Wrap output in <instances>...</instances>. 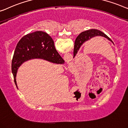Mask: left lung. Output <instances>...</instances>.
Masks as SVG:
<instances>
[{"label":"left lung","instance_id":"obj_1","mask_svg":"<svg viewBox=\"0 0 128 128\" xmlns=\"http://www.w3.org/2000/svg\"><path fill=\"white\" fill-rule=\"evenodd\" d=\"M98 36L106 38L107 39L110 40V42H112V43H113V42H112V40H111V38H109L106 34H105L104 33L101 32V31L97 30V29H90V30L84 31V32H81L80 34L77 37L74 43V48L73 51V57H74L76 55H77L80 48L81 47V46L82 45L83 43H84L85 42L88 41V40H90V38Z\"/></svg>","mask_w":128,"mask_h":128}]
</instances>
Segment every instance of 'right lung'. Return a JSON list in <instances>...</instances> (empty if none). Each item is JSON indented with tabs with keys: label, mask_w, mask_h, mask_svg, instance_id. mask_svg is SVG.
Here are the masks:
<instances>
[{
	"label": "right lung",
	"mask_w": 128,
	"mask_h": 128,
	"mask_svg": "<svg viewBox=\"0 0 128 128\" xmlns=\"http://www.w3.org/2000/svg\"><path fill=\"white\" fill-rule=\"evenodd\" d=\"M34 59H41L57 64L64 63L55 49L52 38L47 33L36 31L25 35L18 42L12 60V73L17 88L16 76L18 68L23 63Z\"/></svg>",
	"instance_id": "obj_1"
}]
</instances>
